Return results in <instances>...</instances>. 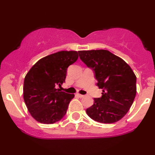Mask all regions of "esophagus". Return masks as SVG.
Returning <instances> with one entry per match:
<instances>
[{"label":"esophagus","mask_w":155,"mask_h":155,"mask_svg":"<svg viewBox=\"0 0 155 155\" xmlns=\"http://www.w3.org/2000/svg\"><path fill=\"white\" fill-rule=\"evenodd\" d=\"M76 95L77 96V97H80V98H82V97H84V95H83V94H79V93H76Z\"/></svg>","instance_id":"1"}]
</instances>
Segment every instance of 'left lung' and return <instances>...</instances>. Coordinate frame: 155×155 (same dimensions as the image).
Returning a JSON list of instances; mask_svg holds the SVG:
<instances>
[{
	"label": "left lung",
	"instance_id": "obj_1",
	"mask_svg": "<svg viewBox=\"0 0 155 155\" xmlns=\"http://www.w3.org/2000/svg\"><path fill=\"white\" fill-rule=\"evenodd\" d=\"M80 59L95 74L102 97L94 99L87 114L102 124L120 120L129 110L137 94V76L122 58L106 50H80Z\"/></svg>",
	"mask_w": 155,
	"mask_h": 155
}]
</instances>
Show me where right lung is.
Returning <instances> with one entry per match:
<instances>
[{"instance_id":"1","label":"right lung","mask_w":155,"mask_h":155,"mask_svg":"<svg viewBox=\"0 0 155 155\" xmlns=\"http://www.w3.org/2000/svg\"><path fill=\"white\" fill-rule=\"evenodd\" d=\"M77 51H59L39 60L24 78L23 97L37 122L52 124L63 118L74 94L61 92L68 67L77 61Z\"/></svg>"}]
</instances>
